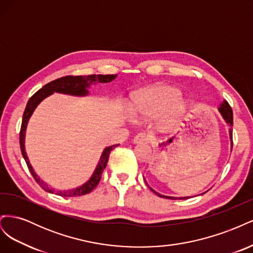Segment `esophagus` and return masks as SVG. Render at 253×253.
Segmentation results:
<instances>
[{
  "label": "esophagus",
  "instance_id": "esophagus-1",
  "mask_svg": "<svg viewBox=\"0 0 253 253\" xmlns=\"http://www.w3.org/2000/svg\"><path fill=\"white\" fill-rule=\"evenodd\" d=\"M149 140V136L145 134V133H139L137 134L134 139H133V142L134 143H143V142H147Z\"/></svg>",
  "mask_w": 253,
  "mask_h": 253
}]
</instances>
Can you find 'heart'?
<instances>
[{"instance_id": "b5f03b06", "label": "heart", "mask_w": 253, "mask_h": 253, "mask_svg": "<svg viewBox=\"0 0 253 253\" xmlns=\"http://www.w3.org/2000/svg\"><path fill=\"white\" fill-rule=\"evenodd\" d=\"M187 109V102L180 91L174 86L156 84L143 88L133 96V112L141 118H152L162 115V122L170 126L179 119Z\"/></svg>"}]
</instances>
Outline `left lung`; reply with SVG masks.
<instances>
[{"instance_id":"1","label":"left lung","mask_w":253,"mask_h":253,"mask_svg":"<svg viewBox=\"0 0 253 253\" xmlns=\"http://www.w3.org/2000/svg\"><path fill=\"white\" fill-rule=\"evenodd\" d=\"M218 112L220 113L221 117H223V119L225 120L226 124L229 126V136H230V141H231V150H232V145H233V142H232V126H233V113H232V109L231 106L229 105V103L224 100L223 103H221L219 106H218ZM147 183V182H145ZM148 185V183H147ZM150 188V187H149ZM151 191H153L156 195H158L159 197H164V198H168V200H188V198H190L189 196H183V197H173V196H167V195H163V194H159L157 193L156 191L153 190L152 188H150Z\"/></svg>"}]
</instances>
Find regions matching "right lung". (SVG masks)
<instances>
[{
    "label": "right lung",
    "mask_w": 253,
    "mask_h": 253,
    "mask_svg": "<svg viewBox=\"0 0 253 253\" xmlns=\"http://www.w3.org/2000/svg\"><path fill=\"white\" fill-rule=\"evenodd\" d=\"M117 77V75H88V76H65V77L59 78L53 80L40 88L37 91L36 94H34L32 97L29 98V100L26 104V108L24 111V114H23V119H22V126H21V131H20V148L22 155L24 157L26 165L28 167L29 172L32 173L33 177L35 180L39 183V186L48 193H55L56 195L62 196V197H73V196H81V195H85L89 192L93 191L101 179V175L103 170L105 169L106 164L109 162V156L111 154V152L114 148H116L119 144H114L111 145V147L105 148L102 152L101 157L99 159V163L96 167V169L93 173V175L90 176V178L85 182L83 183L81 187H78L76 189L72 190H56L53 188H50L46 182L40 179V177H38V175L34 171L32 165H30L26 151H25V133H26V127L27 124L29 121V118L32 117V115L36 108L38 106L43 99L46 97L50 96L51 94L56 93H61V94H66V95H72V96H86L88 95V90L87 88L90 86V84H96V82H100V83H108L113 81L115 78Z\"/></svg>",
    "instance_id": "1"
}]
</instances>
